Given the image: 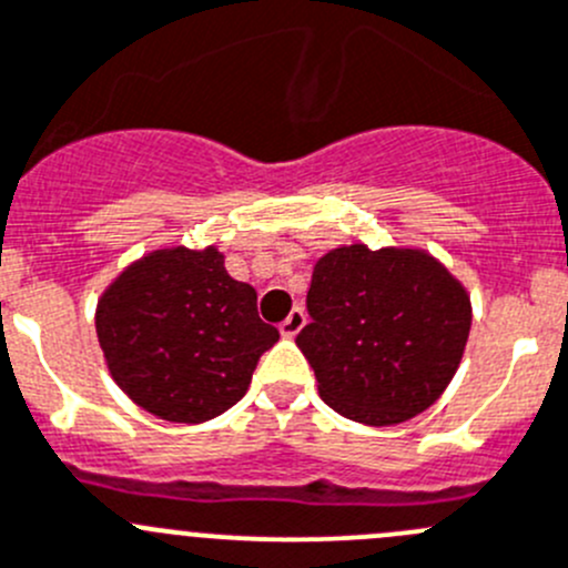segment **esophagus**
<instances>
[{"mask_svg":"<svg viewBox=\"0 0 568 568\" xmlns=\"http://www.w3.org/2000/svg\"><path fill=\"white\" fill-rule=\"evenodd\" d=\"M305 322H307L305 311H302V307H294V311H291L288 316H285V322L280 324V333H283L285 338H294V335L300 333L302 327H305Z\"/></svg>","mask_w":568,"mask_h":568,"instance_id":"34e87169","label":"esophagus"}]
</instances>
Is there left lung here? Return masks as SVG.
<instances>
[{
	"label": "left lung",
	"mask_w": 568,
	"mask_h": 568,
	"mask_svg": "<svg viewBox=\"0 0 568 568\" xmlns=\"http://www.w3.org/2000/svg\"><path fill=\"white\" fill-rule=\"evenodd\" d=\"M307 313L296 346L318 396L372 427L427 410L458 372L471 327L464 285L436 257L363 244L316 263Z\"/></svg>",
	"instance_id": "8db88e82"
}]
</instances>
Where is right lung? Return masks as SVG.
Wrapping results in <instances>:
<instances>
[{"instance_id": "obj_1", "label": "right lung", "mask_w": 568, "mask_h": 568, "mask_svg": "<svg viewBox=\"0 0 568 568\" xmlns=\"http://www.w3.org/2000/svg\"><path fill=\"white\" fill-rule=\"evenodd\" d=\"M110 374L135 405L166 422L222 416L277 344L257 294L224 268L219 250H158L126 266L97 305Z\"/></svg>"}]
</instances>
